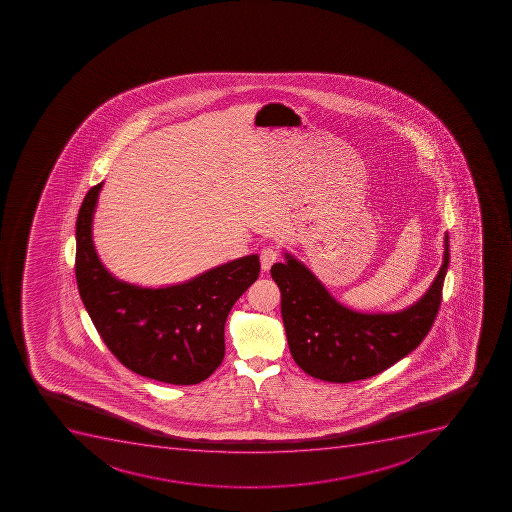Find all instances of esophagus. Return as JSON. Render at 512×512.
<instances>
[{"label": "esophagus", "instance_id": "34e87169", "mask_svg": "<svg viewBox=\"0 0 512 512\" xmlns=\"http://www.w3.org/2000/svg\"><path fill=\"white\" fill-rule=\"evenodd\" d=\"M261 267H263V271H269L271 269L272 264L276 263L277 258H279V253H277L276 248H272V246H266V248L261 251Z\"/></svg>", "mask_w": 512, "mask_h": 512}]
</instances>
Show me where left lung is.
<instances>
[{
  "label": "left lung",
  "mask_w": 512,
  "mask_h": 512,
  "mask_svg": "<svg viewBox=\"0 0 512 512\" xmlns=\"http://www.w3.org/2000/svg\"><path fill=\"white\" fill-rule=\"evenodd\" d=\"M449 235L444 263L421 300L396 313H359L336 302L320 280L285 253L271 267L279 285L280 312L290 352L305 374L325 382L349 383L382 374L423 343L434 325L449 267Z\"/></svg>",
  "instance_id": "1"
}]
</instances>
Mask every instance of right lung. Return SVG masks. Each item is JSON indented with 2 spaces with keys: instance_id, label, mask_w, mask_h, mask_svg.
Segmentation results:
<instances>
[{
  "instance_id": "1",
  "label": "right lung",
  "mask_w": 512,
  "mask_h": 512,
  "mask_svg": "<svg viewBox=\"0 0 512 512\" xmlns=\"http://www.w3.org/2000/svg\"><path fill=\"white\" fill-rule=\"evenodd\" d=\"M103 183L89 189L76 218V284L99 336L120 364L142 377L196 385L225 356V321L259 277L258 254L214 267L184 284L143 289L99 261L91 223Z\"/></svg>"
}]
</instances>
